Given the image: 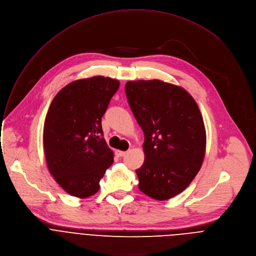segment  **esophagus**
Returning <instances> with one entry per match:
<instances>
[{"instance_id": "obj_1", "label": "esophagus", "mask_w": 256, "mask_h": 256, "mask_svg": "<svg viewBox=\"0 0 256 256\" xmlns=\"http://www.w3.org/2000/svg\"><path fill=\"white\" fill-rule=\"evenodd\" d=\"M116 154H117L119 158H123V156H125L127 154V152H122V150H117V152H116Z\"/></svg>"}]
</instances>
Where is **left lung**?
I'll return each mask as SVG.
<instances>
[{"label":"left lung","mask_w":256,"mask_h":256,"mask_svg":"<svg viewBox=\"0 0 256 256\" xmlns=\"http://www.w3.org/2000/svg\"><path fill=\"white\" fill-rule=\"evenodd\" d=\"M127 100L144 133L138 188L156 200L184 191L202 168L206 146L202 115L194 98L162 80L128 81Z\"/></svg>","instance_id":"8db88e82"}]
</instances>
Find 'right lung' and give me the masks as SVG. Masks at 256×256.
I'll return each instance as SVG.
<instances>
[{
  "instance_id": "add662e5",
  "label": "right lung",
  "mask_w": 256,
  "mask_h": 256,
  "mask_svg": "<svg viewBox=\"0 0 256 256\" xmlns=\"http://www.w3.org/2000/svg\"><path fill=\"white\" fill-rule=\"evenodd\" d=\"M120 82L104 76L75 80L54 98L44 126L46 166L68 194L88 198L114 162L102 137V118Z\"/></svg>"
}]
</instances>
